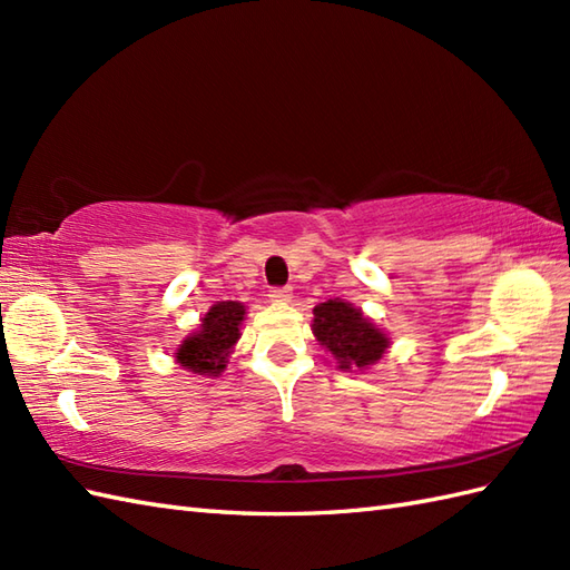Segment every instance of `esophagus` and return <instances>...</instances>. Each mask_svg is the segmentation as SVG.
Here are the masks:
<instances>
[{
  "mask_svg": "<svg viewBox=\"0 0 570 570\" xmlns=\"http://www.w3.org/2000/svg\"><path fill=\"white\" fill-rule=\"evenodd\" d=\"M269 298L276 301V304H286V301H292V286H274Z\"/></svg>",
  "mask_w": 570,
  "mask_h": 570,
  "instance_id": "34e87169",
  "label": "esophagus"
}]
</instances>
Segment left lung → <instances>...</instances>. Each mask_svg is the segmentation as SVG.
<instances>
[{"mask_svg":"<svg viewBox=\"0 0 570 570\" xmlns=\"http://www.w3.org/2000/svg\"><path fill=\"white\" fill-rule=\"evenodd\" d=\"M313 333L335 355L341 370L374 365L390 345V337L345 301H325L313 308Z\"/></svg>","mask_w":570,"mask_h":570,"instance_id":"8db88e82","label":"left lung"}]
</instances>
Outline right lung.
Segmentation results:
<instances>
[{"instance_id":"obj_1","label":"right lung","mask_w":570,"mask_h":570,"mask_svg":"<svg viewBox=\"0 0 570 570\" xmlns=\"http://www.w3.org/2000/svg\"><path fill=\"white\" fill-rule=\"evenodd\" d=\"M245 318V306L237 301H220L205 313L200 331L190 335L176 350V360L180 367L190 372L217 377L225 370L229 350L239 337V323Z\"/></svg>"}]
</instances>
